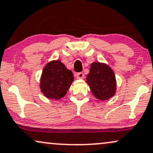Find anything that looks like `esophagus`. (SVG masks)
<instances>
[{
  "label": "esophagus",
  "mask_w": 153,
  "mask_h": 153,
  "mask_svg": "<svg viewBox=\"0 0 153 153\" xmlns=\"http://www.w3.org/2000/svg\"><path fill=\"white\" fill-rule=\"evenodd\" d=\"M76 77L78 79H82L84 78V74L81 73V72H80V73H78L76 74Z\"/></svg>",
  "instance_id": "obj_1"
}]
</instances>
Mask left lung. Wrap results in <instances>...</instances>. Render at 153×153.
I'll return each instance as SVG.
<instances>
[{"label": "left lung", "mask_w": 153, "mask_h": 153, "mask_svg": "<svg viewBox=\"0 0 153 153\" xmlns=\"http://www.w3.org/2000/svg\"><path fill=\"white\" fill-rule=\"evenodd\" d=\"M86 79L92 93L99 100H108L115 95L116 91L115 74L106 64L93 62Z\"/></svg>", "instance_id": "left-lung-1"}]
</instances>
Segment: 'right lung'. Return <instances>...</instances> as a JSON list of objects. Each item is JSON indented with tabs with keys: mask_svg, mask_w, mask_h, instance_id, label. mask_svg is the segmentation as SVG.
Wrapping results in <instances>:
<instances>
[{
	"mask_svg": "<svg viewBox=\"0 0 153 153\" xmlns=\"http://www.w3.org/2000/svg\"><path fill=\"white\" fill-rule=\"evenodd\" d=\"M74 80L73 73L60 60H54L44 68L40 78V89L44 95L50 99L64 97Z\"/></svg>",
	"mask_w": 153,
	"mask_h": 153,
	"instance_id": "1",
	"label": "right lung"
}]
</instances>
